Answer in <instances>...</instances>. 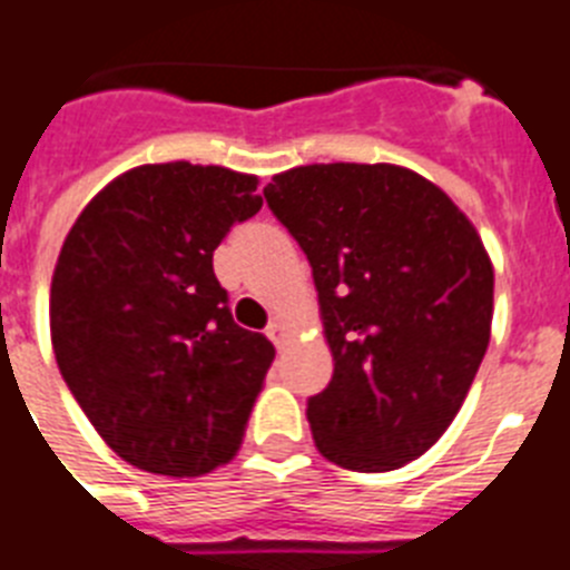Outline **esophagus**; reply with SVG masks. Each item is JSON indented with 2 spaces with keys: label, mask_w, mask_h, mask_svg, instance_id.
Masks as SVG:
<instances>
[{
  "label": "esophagus",
  "mask_w": 570,
  "mask_h": 570,
  "mask_svg": "<svg viewBox=\"0 0 570 570\" xmlns=\"http://www.w3.org/2000/svg\"><path fill=\"white\" fill-rule=\"evenodd\" d=\"M266 336L272 338V344H277V347H281L286 338V327L281 322H269V327H266Z\"/></svg>",
  "instance_id": "obj_1"
}]
</instances>
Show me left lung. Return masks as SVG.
Here are the masks:
<instances>
[{
    "label": "left lung",
    "mask_w": 570,
    "mask_h": 570,
    "mask_svg": "<svg viewBox=\"0 0 570 570\" xmlns=\"http://www.w3.org/2000/svg\"><path fill=\"white\" fill-rule=\"evenodd\" d=\"M263 196L313 266L333 351V380L307 400L315 446L344 470H400L455 420L490 344L484 243L396 165L293 167Z\"/></svg>",
    "instance_id": "1"
}]
</instances>
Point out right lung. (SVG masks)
Wrapping results in <instances>:
<instances>
[{"instance_id": "right-lung-1", "label": "right lung", "mask_w": 570, "mask_h": 570, "mask_svg": "<svg viewBox=\"0 0 570 570\" xmlns=\"http://www.w3.org/2000/svg\"><path fill=\"white\" fill-rule=\"evenodd\" d=\"M257 179L190 161L118 176L71 226L51 344L78 405L127 463L196 478L232 461L275 347L234 324L214 248L255 217Z\"/></svg>"}]
</instances>
